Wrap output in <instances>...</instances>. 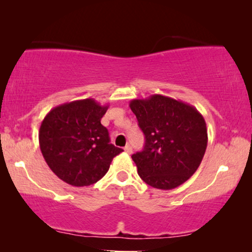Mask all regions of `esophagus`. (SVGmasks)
<instances>
[{
    "mask_svg": "<svg viewBox=\"0 0 252 252\" xmlns=\"http://www.w3.org/2000/svg\"><path fill=\"white\" fill-rule=\"evenodd\" d=\"M124 150H126V153H128V154H131L132 153V148L129 146V144H126V146L124 147Z\"/></svg>",
    "mask_w": 252,
    "mask_h": 252,
    "instance_id": "esophagus-1",
    "label": "esophagus"
}]
</instances>
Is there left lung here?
<instances>
[{
  "label": "left lung",
  "mask_w": 252,
  "mask_h": 252,
  "mask_svg": "<svg viewBox=\"0 0 252 252\" xmlns=\"http://www.w3.org/2000/svg\"><path fill=\"white\" fill-rule=\"evenodd\" d=\"M146 143L131 156L140 178L158 189L180 186L200 166L207 147L206 122L194 106L162 94L132 99Z\"/></svg>",
  "instance_id": "left-lung-1"
}]
</instances>
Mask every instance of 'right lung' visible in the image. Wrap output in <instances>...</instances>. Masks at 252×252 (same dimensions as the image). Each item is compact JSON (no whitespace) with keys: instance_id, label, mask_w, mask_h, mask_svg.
Returning a JSON list of instances; mask_svg holds the SVG:
<instances>
[{"instance_id":"add662e5","label":"right lung","mask_w":252,"mask_h":252,"mask_svg":"<svg viewBox=\"0 0 252 252\" xmlns=\"http://www.w3.org/2000/svg\"><path fill=\"white\" fill-rule=\"evenodd\" d=\"M109 105L92 98L63 103L46 115L39 143L52 172L71 186L94 184L106 174L112 158L123 150L110 143L100 120Z\"/></svg>"}]
</instances>
